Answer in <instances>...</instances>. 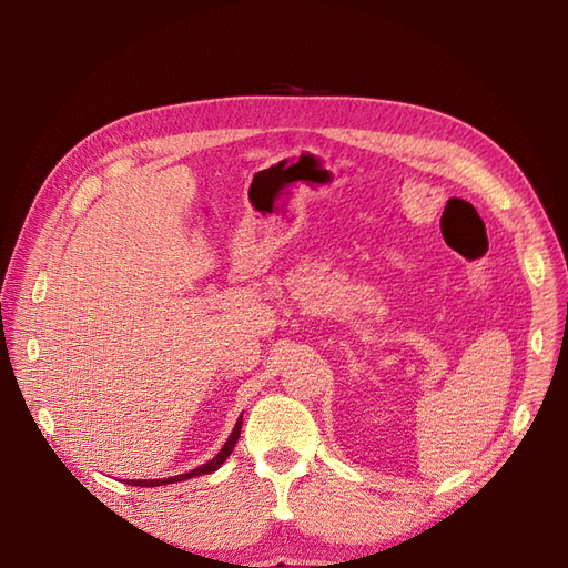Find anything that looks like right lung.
<instances>
[{
  "mask_svg": "<svg viewBox=\"0 0 568 568\" xmlns=\"http://www.w3.org/2000/svg\"><path fill=\"white\" fill-rule=\"evenodd\" d=\"M239 434H242V417H239V422L234 424V432H232V436L227 438V443L222 445V450H220L211 462H205V464H201V467L192 469L189 474H180V476H173V478H153V480L142 478V480H128V484H130V486H140V488H153V486H168V484H175V480L194 478V476H201V474H213L215 469H220V467H222V462H225V459L232 455L234 445H236V440H239Z\"/></svg>",
  "mask_w": 568,
  "mask_h": 568,
  "instance_id": "right-lung-1",
  "label": "right lung"
}]
</instances>
